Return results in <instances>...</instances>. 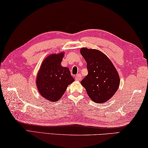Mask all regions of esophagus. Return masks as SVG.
Masks as SVG:
<instances>
[{
	"mask_svg": "<svg viewBox=\"0 0 148 148\" xmlns=\"http://www.w3.org/2000/svg\"><path fill=\"white\" fill-rule=\"evenodd\" d=\"M75 79H76V81H80V80L82 79V75L80 74H77V75H76Z\"/></svg>",
	"mask_w": 148,
	"mask_h": 148,
	"instance_id": "34e87169",
	"label": "esophagus"
}]
</instances>
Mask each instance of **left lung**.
<instances>
[{
	"instance_id": "left-lung-1",
	"label": "left lung",
	"mask_w": 148,
	"mask_h": 148,
	"mask_svg": "<svg viewBox=\"0 0 148 148\" xmlns=\"http://www.w3.org/2000/svg\"><path fill=\"white\" fill-rule=\"evenodd\" d=\"M81 54L87 62V76L81 84L94 102L104 103L116 92L120 77L111 60L100 51L83 48Z\"/></svg>"
}]
</instances>
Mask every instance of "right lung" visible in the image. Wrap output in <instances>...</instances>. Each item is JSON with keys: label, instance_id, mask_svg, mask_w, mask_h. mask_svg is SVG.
<instances>
[{"label": "right lung", "instance_id": "obj_1", "mask_svg": "<svg viewBox=\"0 0 148 148\" xmlns=\"http://www.w3.org/2000/svg\"><path fill=\"white\" fill-rule=\"evenodd\" d=\"M63 56L62 52L48 56L37 74L36 84L39 92L50 101L60 100L68 85L74 81L69 68L61 65Z\"/></svg>", "mask_w": 148, "mask_h": 148}]
</instances>
